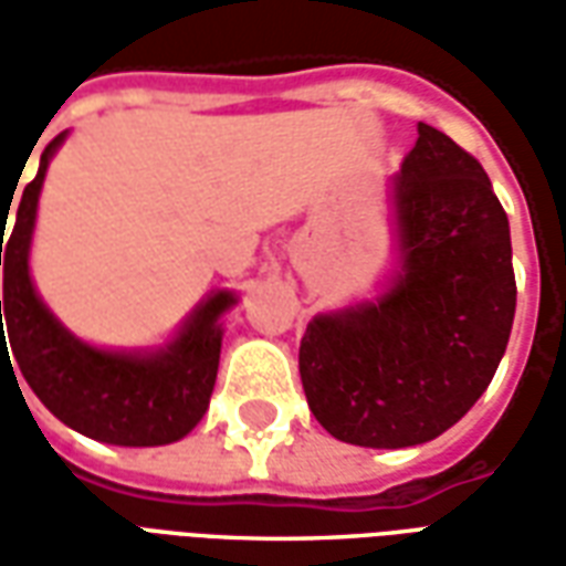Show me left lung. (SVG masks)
<instances>
[{
    "mask_svg": "<svg viewBox=\"0 0 566 566\" xmlns=\"http://www.w3.org/2000/svg\"><path fill=\"white\" fill-rule=\"evenodd\" d=\"M394 202L391 291L318 315L300 343L308 409L367 449L421 446L458 424L494 379L515 318L510 221L473 154L418 124Z\"/></svg>",
    "mask_w": 566,
    "mask_h": 566,
    "instance_id": "obj_1",
    "label": "left lung"
}]
</instances>
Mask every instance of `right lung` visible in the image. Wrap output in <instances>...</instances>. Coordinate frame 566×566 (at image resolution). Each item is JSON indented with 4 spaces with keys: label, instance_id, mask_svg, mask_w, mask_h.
<instances>
[{
    "label": "right lung",
    "instance_id": "obj_1",
    "mask_svg": "<svg viewBox=\"0 0 566 566\" xmlns=\"http://www.w3.org/2000/svg\"><path fill=\"white\" fill-rule=\"evenodd\" d=\"M63 139L66 133H60L42 150L39 175L23 187L8 242L6 223L11 202L0 209V333L8 327L11 355L23 379L63 424L112 446H166L187 437L209 409L221 360L218 318L233 306L235 296L227 291L209 296L178 333V339L157 355H115L75 339L44 308L30 279L35 206L48 163ZM2 314L7 315L6 325L1 324Z\"/></svg>",
    "mask_w": 566,
    "mask_h": 566
}]
</instances>
